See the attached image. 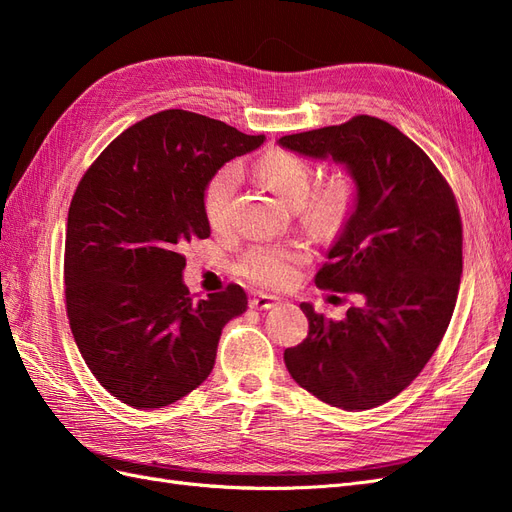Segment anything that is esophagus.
<instances>
[{"mask_svg": "<svg viewBox=\"0 0 512 512\" xmlns=\"http://www.w3.org/2000/svg\"><path fill=\"white\" fill-rule=\"evenodd\" d=\"M250 305H252L254 309H271V307H275V305H280V299L269 297V294H254Z\"/></svg>", "mask_w": 512, "mask_h": 512, "instance_id": "esophagus-1", "label": "esophagus"}]
</instances>
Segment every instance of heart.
Returning a JSON list of instances; mask_svg holds the SVG:
<instances>
[{
	"instance_id": "b5f03b06",
	"label": "heart",
	"mask_w": 512,
	"mask_h": 512,
	"mask_svg": "<svg viewBox=\"0 0 512 512\" xmlns=\"http://www.w3.org/2000/svg\"><path fill=\"white\" fill-rule=\"evenodd\" d=\"M258 173L269 188L288 205H299L301 222L318 237H337L359 205V183L350 173H335L309 190L314 168L286 149H271L258 162ZM239 185L235 166H222L203 188V211L211 228L224 230L232 218V198ZM301 265V254L286 245H254L239 262V273L252 284L280 290L292 284Z\"/></svg>"
}]
</instances>
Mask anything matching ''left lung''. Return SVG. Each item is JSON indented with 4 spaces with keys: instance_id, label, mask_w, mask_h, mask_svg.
<instances>
[{
    "instance_id": "1",
    "label": "left lung",
    "mask_w": 512,
    "mask_h": 512,
    "mask_svg": "<svg viewBox=\"0 0 512 512\" xmlns=\"http://www.w3.org/2000/svg\"><path fill=\"white\" fill-rule=\"evenodd\" d=\"M309 158L344 164L359 205L316 273V286L359 297L344 320L301 303L309 331L286 348L299 386L348 412L376 408L421 374L451 322L461 282V215L427 153L378 117L356 115L280 138Z\"/></svg>"
}]
</instances>
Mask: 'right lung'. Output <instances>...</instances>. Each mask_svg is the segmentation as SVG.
<instances>
[{
    "mask_svg": "<svg viewBox=\"0 0 512 512\" xmlns=\"http://www.w3.org/2000/svg\"><path fill=\"white\" fill-rule=\"evenodd\" d=\"M224 121L170 108L121 132L79 181L66 228V312L74 342L123 404H173L211 374L224 324L247 294L228 284L194 299L183 243L211 235L203 188L262 145Z\"/></svg>",
    "mask_w": 512,
    "mask_h": 512,
    "instance_id": "add662e5",
    "label": "right lung"
}]
</instances>
